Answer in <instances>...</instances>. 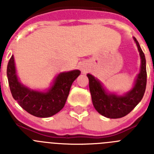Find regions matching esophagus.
I'll return each instance as SVG.
<instances>
[{
  "instance_id": "34e87169",
  "label": "esophagus",
  "mask_w": 154,
  "mask_h": 154,
  "mask_svg": "<svg viewBox=\"0 0 154 154\" xmlns=\"http://www.w3.org/2000/svg\"><path fill=\"white\" fill-rule=\"evenodd\" d=\"M82 70H85V69H83V68H82Z\"/></svg>"
}]
</instances>
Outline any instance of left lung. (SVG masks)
Instances as JSON below:
<instances>
[{
  "label": "left lung",
  "instance_id": "left-lung-1",
  "mask_svg": "<svg viewBox=\"0 0 154 154\" xmlns=\"http://www.w3.org/2000/svg\"><path fill=\"white\" fill-rule=\"evenodd\" d=\"M133 40L137 44L140 55L141 66L133 89L127 93L123 96L109 93L105 90L102 83L97 79L91 74H87L94 107L99 113L109 119H118L130 113L141 101L146 90V58L136 38H133Z\"/></svg>",
  "mask_w": 154,
  "mask_h": 154
}]
</instances>
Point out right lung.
Here are the masks:
<instances>
[{
	"instance_id": "right-lung-1",
	"label": "right lung",
	"mask_w": 154,
	"mask_h": 154,
	"mask_svg": "<svg viewBox=\"0 0 154 154\" xmlns=\"http://www.w3.org/2000/svg\"><path fill=\"white\" fill-rule=\"evenodd\" d=\"M80 73L79 70L59 73L51 88L47 92H41L32 90L19 82L13 55L7 68L8 83L14 99L28 113L41 118L50 117L63 108L72 84Z\"/></svg>"
}]
</instances>
